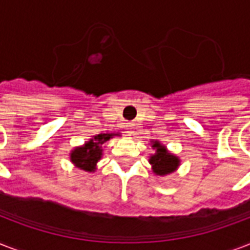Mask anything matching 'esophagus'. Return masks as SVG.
I'll use <instances>...</instances> for the list:
<instances>
[{"label":"esophagus","instance_id":"34e87169","mask_svg":"<svg viewBox=\"0 0 250 250\" xmlns=\"http://www.w3.org/2000/svg\"><path fill=\"white\" fill-rule=\"evenodd\" d=\"M136 123H128V125H127V129H128L129 136H133V135L136 133Z\"/></svg>","mask_w":250,"mask_h":250}]
</instances>
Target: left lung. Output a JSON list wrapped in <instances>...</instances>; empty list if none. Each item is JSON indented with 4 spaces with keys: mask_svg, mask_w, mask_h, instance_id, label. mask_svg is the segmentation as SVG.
Here are the masks:
<instances>
[{
    "mask_svg": "<svg viewBox=\"0 0 250 250\" xmlns=\"http://www.w3.org/2000/svg\"><path fill=\"white\" fill-rule=\"evenodd\" d=\"M150 145L156 150L154 154H150L149 157L153 174L157 176H167L178 170V167L180 166V158L176 154L168 152V149L158 140H152Z\"/></svg>",
    "mask_w": 250,
    "mask_h": 250,
    "instance_id": "1",
    "label": "left lung"
}]
</instances>
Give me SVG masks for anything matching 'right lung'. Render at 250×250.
Masks as SVG:
<instances>
[{
  "mask_svg": "<svg viewBox=\"0 0 250 250\" xmlns=\"http://www.w3.org/2000/svg\"><path fill=\"white\" fill-rule=\"evenodd\" d=\"M114 136H121V133L106 132L92 136L83 145L75 146L72 149L70 152V161L74 164V166L80 170L85 171V172H94L97 170V162L101 160L102 154H104L102 145Z\"/></svg>",
  "mask_w": 250,
  "mask_h": 250,
  "instance_id": "add662e5",
  "label": "right lung"
}]
</instances>
